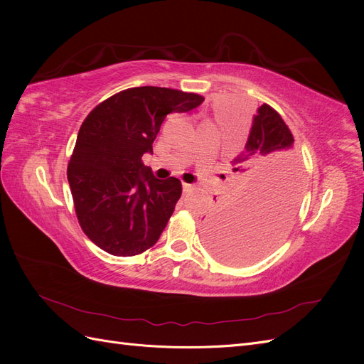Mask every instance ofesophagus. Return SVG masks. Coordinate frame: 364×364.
Segmentation results:
<instances>
[{"mask_svg":"<svg viewBox=\"0 0 364 364\" xmlns=\"http://www.w3.org/2000/svg\"><path fill=\"white\" fill-rule=\"evenodd\" d=\"M182 190H183V193L186 194V193H190V191L193 190V186H191L190 183H185V182H183V183H182Z\"/></svg>","mask_w":364,"mask_h":364,"instance_id":"obj_1","label":"esophagus"}]
</instances>
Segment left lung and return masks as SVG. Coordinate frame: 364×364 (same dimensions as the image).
I'll return each instance as SVG.
<instances>
[{"mask_svg": "<svg viewBox=\"0 0 364 364\" xmlns=\"http://www.w3.org/2000/svg\"><path fill=\"white\" fill-rule=\"evenodd\" d=\"M246 191L203 218L206 246L220 261L253 262L277 247L297 211L302 164L289 126L264 103L253 115L245 151L232 161Z\"/></svg>", "mask_w": 364, "mask_h": 364, "instance_id": "8db88e82", "label": "left lung"}]
</instances>
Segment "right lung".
<instances>
[{
    "label": "right lung",
    "mask_w": 364,
    "mask_h": 364,
    "mask_svg": "<svg viewBox=\"0 0 364 364\" xmlns=\"http://www.w3.org/2000/svg\"><path fill=\"white\" fill-rule=\"evenodd\" d=\"M205 98L170 87L139 86L94 107L83 121L68 164V182L83 232L117 257H134L159 240L181 199L179 179H156L142 164L168 114Z\"/></svg>",
    "instance_id": "add662e5"
}]
</instances>
